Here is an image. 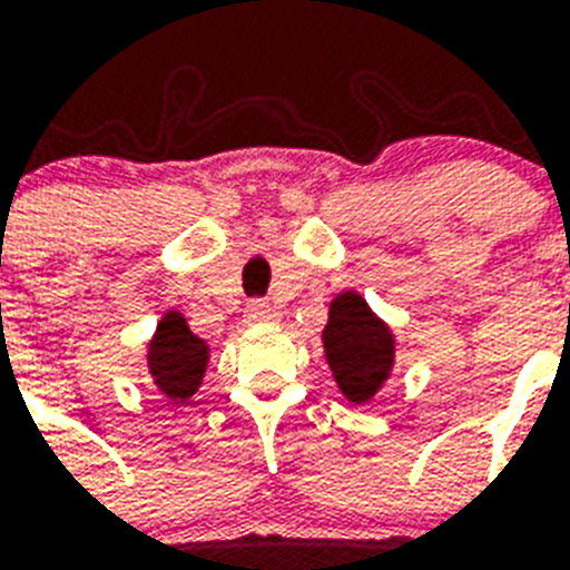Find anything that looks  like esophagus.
<instances>
[{
	"label": "esophagus",
	"mask_w": 570,
	"mask_h": 570,
	"mask_svg": "<svg viewBox=\"0 0 570 570\" xmlns=\"http://www.w3.org/2000/svg\"><path fill=\"white\" fill-rule=\"evenodd\" d=\"M245 316H248V322H257V325H263V322H275L277 311L268 302H250L248 311H245Z\"/></svg>",
	"instance_id": "34e87169"
}]
</instances>
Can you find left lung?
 Segmentation results:
<instances>
[{"mask_svg":"<svg viewBox=\"0 0 570 570\" xmlns=\"http://www.w3.org/2000/svg\"><path fill=\"white\" fill-rule=\"evenodd\" d=\"M322 343L343 396L355 405L370 402L393 366V334L387 325L366 307L361 295L343 293L331 304Z\"/></svg>","mask_w":570,"mask_h":570,"instance_id":"8db88e82","label":"left lung"}]
</instances>
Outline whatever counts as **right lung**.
Returning <instances> with one entry per match:
<instances>
[{"label":"right lung","instance_id":"obj_1","mask_svg":"<svg viewBox=\"0 0 570 570\" xmlns=\"http://www.w3.org/2000/svg\"><path fill=\"white\" fill-rule=\"evenodd\" d=\"M206 357H209V348L204 340L191 334L180 313H165L147 352L156 387L174 402H186L200 387Z\"/></svg>","mask_w":570,"mask_h":570}]
</instances>
